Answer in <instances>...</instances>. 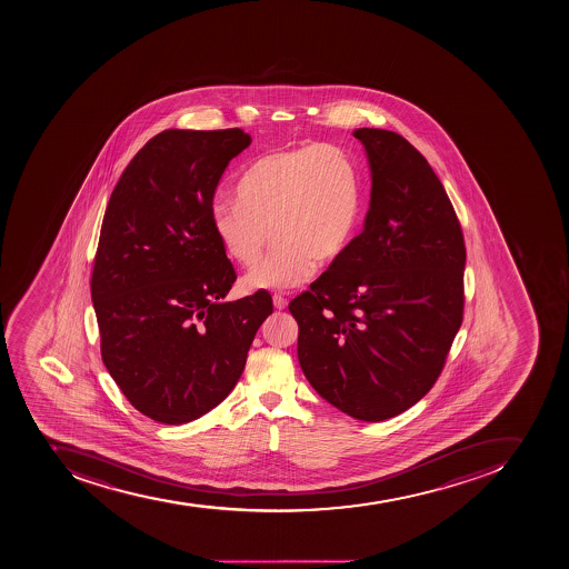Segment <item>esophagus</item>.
<instances>
[{"instance_id":"34e87169","label":"esophagus","mask_w":569,"mask_h":569,"mask_svg":"<svg viewBox=\"0 0 569 569\" xmlns=\"http://www.w3.org/2000/svg\"><path fill=\"white\" fill-rule=\"evenodd\" d=\"M272 303H274L278 311H282V309L287 307V298L283 297V295H274V297H272Z\"/></svg>"}]
</instances>
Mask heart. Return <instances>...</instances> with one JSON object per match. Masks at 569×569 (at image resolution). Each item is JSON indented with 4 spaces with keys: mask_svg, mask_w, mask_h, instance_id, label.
I'll return each mask as SVG.
<instances>
[{
    "mask_svg": "<svg viewBox=\"0 0 569 569\" xmlns=\"http://www.w3.org/2000/svg\"><path fill=\"white\" fill-rule=\"evenodd\" d=\"M362 207L360 172L351 154L331 146L283 149L252 161L237 183V200L220 198L211 221L223 251L252 266L247 289L283 291L300 286L318 262L342 257L357 231Z\"/></svg>",
    "mask_w": 569,
    "mask_h": 569,
    "instance_id": "1",
    "label": "heart"
}]
</instances>
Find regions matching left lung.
Returning a JSON list of instances; mask_svg holds the SVG:
<instances>
[{"label":"left lung","instance_id":"1","mask_svg":"<svg viewBox=\"0 0 569 569\" xmlns=\"http://www.w3.org/2000/svg\"><path fill=\"white\" fill-rule=\"evenodd\" d=\"M371 169L363 231L289 303L315 391L363 422L437 382L463 312L466 246L442 181L397 132L357 129Z\"/></svg>","mask_w":569,"mask_h":569}]
</instances>
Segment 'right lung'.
<instances>
[{"label": "right lung", "mask_w": 569, "mask_h": 569, "mask_svg": "<svg viewBox=\"0 0 569 569\" xmlns=\"http://www.w3.org/2000/svg\"><path fill=\"white\" fill-rule=\"evenodd\" d=\"M249 146L242 129L160 132L107 206L91 278L101 358L157 422H192L226 400L272 312L263 289L223 302L237 272L211 221L221 174Z\"/></svg>", "instance_id": "add662e5"}]
</instances>
